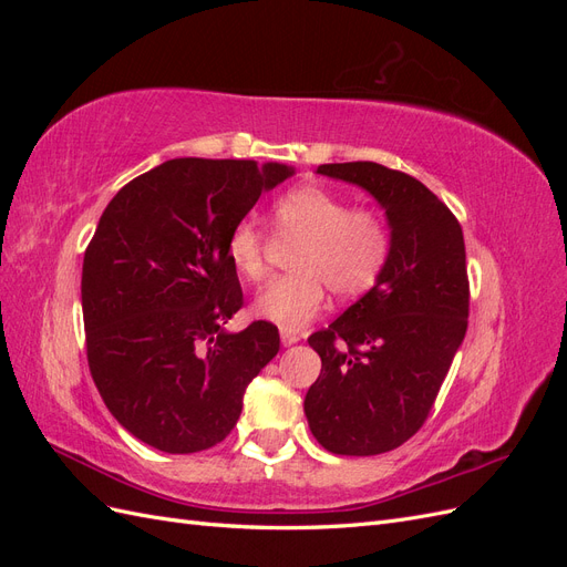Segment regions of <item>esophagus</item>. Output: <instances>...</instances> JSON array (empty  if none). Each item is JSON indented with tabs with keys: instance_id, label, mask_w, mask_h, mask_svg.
<instances>
[{
	"instance_id": "obj_1",
	"label": "esophagus",
	"mask_w": 567,
	"mask_h": 567,
	"mask_svg": "<svg viewBox=\"0 0 567 567\" xmlns=\"http://www.w3.org/2000/svg\"><path fill=\"white\" fill-rule=\"evenodd\" d=\"M300 338L296 336V333H290V331H281V346L284 348H290V346H296Z\"/></svg>"
}]
</instances>
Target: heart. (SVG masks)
Masks as SVG:
<instances>
[{
	"label": "heart",
	"mask_w": 567,
	"mask_h": 567,
	"mask_svg": "<svg viewBox=\"0 0 567 567\" xmlns=\"http://www.w3.org/2000/svg\"><path fill=\"white\" fill-rule=\"evenodd\" d=\"M274 231L284 244H300L293 255L298 274L265 286L255 315L284 331H300L321 312L326 288L338 298L367 293L392 252V231L381 213L352 208L346 196L323 186H300L274 203ZM274 244L255 219L238 221L227 238V257L238 277L260 281Z\"/></svg>",
	"instance_id": "heart-1"
}]
</instances>
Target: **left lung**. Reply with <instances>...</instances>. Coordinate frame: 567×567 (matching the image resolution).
Segmentation results:
<instances>
[{
	"label": "left lung",
	"mask_w": 567,
	"mask_h": 567,
	"mask_svg": "<svg viewBox=\"0 0 567 567\" xmlns=\"http://www.w3.org/2000/svg\"><path fill=\"white\" fill-rule=\"evenodd\" d=\"M362 186L385 210L390 260L367 296L307 338L321 373L305 416L323 450L373 456L416 435L468 329L466 246L431 188L379 163L319 165Z\"/></svg>",
	"instance_id": "left-lung-1"
}]
</instances>
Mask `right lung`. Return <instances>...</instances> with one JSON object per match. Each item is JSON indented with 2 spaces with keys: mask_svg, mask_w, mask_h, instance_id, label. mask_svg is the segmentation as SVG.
Segmentation results:
<instances>
[{
  "mask_svg": "<svg viewBox=\"0 0 567 567\" xmlns=\"http://www.w3.org/2000/svg\"><path fill=\"white\" fill-rule=\"evenodd\" d=\"M293 167L175 158L125 184L84 250L82 317L101 400L136 440L167 454L215 447L244 392L279 352V329L229 333L244 290L227 238Z\"/></svg>",
  "mask_w": 567,
  "mask_h": 567,
  "instance_id": "obj_1",
  "label": "right lung"
}]
</instances>
